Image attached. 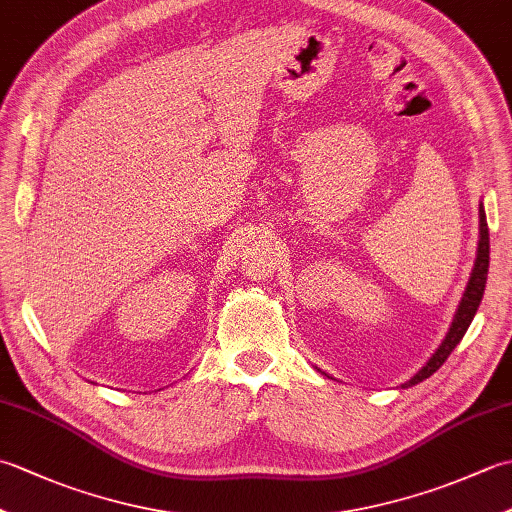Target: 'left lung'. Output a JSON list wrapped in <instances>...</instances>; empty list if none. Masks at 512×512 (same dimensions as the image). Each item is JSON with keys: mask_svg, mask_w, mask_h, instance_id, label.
<instances>
[{"mask_svg": "<svg viewBox=\"0 0 512 512\" xmlns=\"http://www.w3.org/2000/svg\"><path fill=\"white\" fill-rule=\"evenodd\" d=\"M488 253H491V237H488V224H486V213H484V204H480V242H477V257L471 270L469 284L464 288V295L460 299V306L453 314L451 328L444 336L442 343L438 345V350L431 354V358L424 363L416 374H413L407 383H402L400 387L407 389L422 383L424 378H429L431 374H436L442 367V363L447 361L449 354L458 347L462 341V336L469 330V325L475 317L477 308H480V301L484 297V288H486V277H488Z\"/></svg>", "mask_w": 512, "mask_h": 512, "instance_id": "obj_1", "label": "left lung"}]
</instances>
